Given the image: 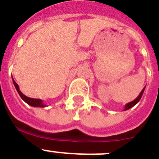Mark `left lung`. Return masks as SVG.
I'll return each instance as SVG.
<instances>
[{
    "label": "left lung",
    "instance_id": "left-lung-1",
    "mask_svg": "<svg viewBox=\"0 0 159 159\" xmlns=\"http://www.w3.org/2000/svg\"><path fill=\"white\" fill-rule=\"evenodd\" d=\"M144 89H145V87H144V89H142V91H141V93L139 94V95H138V98H135V99L134 100V101L130 102H128V103H127V104L125 105V107H124V111H125V110H127V109H130V108H132V107H133V106H134L135 105H136L137 103L138 102L140 101V99H141V96H142L143 93H144Z\"/></svg>",
    "mask_w": 159,
    "mask_h": 159
}]
</instances>
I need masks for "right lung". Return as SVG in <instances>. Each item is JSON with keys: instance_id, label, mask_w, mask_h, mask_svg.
Here are the masks:
<instances>
[{"instance_id": "add662e5", "label": "right lung", "mask_w": 159, "mask_h": 159, "mask_svg": "<svg viewBox=\"0 0 159 159\" xmlns=\"http://www.w3.org/2000/svg\"><path fill=\"white\" fill-rule=\"evenodd\" d=\"M12 81H13L14 85H15V89H16L18 93L19 94L20 97H21V98H22L23 101L25 102L28 105H29V106H33V107H43H43H46V106H47L43 102V100L39 99V98H29V97H27L26 95H25L24 94H23L22 92L20 91L19 87H18V84L15 82V80L13 79V78H12Z\"/></svg>"}]
</instances>
